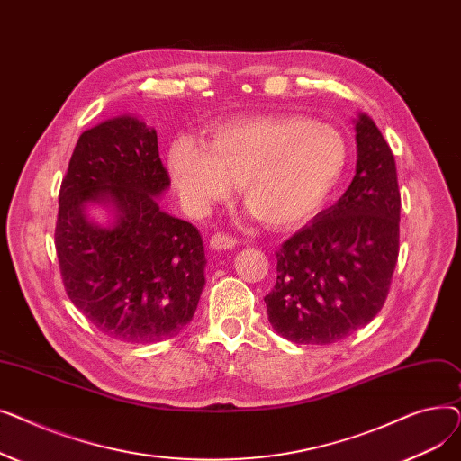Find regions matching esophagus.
<instances>
[{"instance_id":"esophagus-1","label":"esophagus","mask_w":461,"mask_h":461,"mask_svg":"<svg viewBox=\"0 0 461 461\" xmlns=\"http://www.w3.org/2000/svg\"><path fill=\"white\" fill-rule=\"evenodd\" d=\"M235 245H237V239L228 233H222V231L214 233L209 240V247L212 250H231V249H235Z\"/></svg>"}]
</instances>
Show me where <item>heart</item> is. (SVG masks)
Segmentation results:
<instances>
[{
  "label": "heart",
  "mask_w": 461,
  "mask_h": 461,
  "mask_svg": "<svg viewBox=\"0 0 461 461\" xmlns=\"http://www.w3.org/2000/svg\"><path fill=\"white\" fill-rule=\"evenodd\" d=\"M348 145L340 131L301 115H261L211 129L209 141L181 136L169 143L166 167L181 205L205 216L235 185L249 212L273 228L316 216L340 183Z\"/></svg>",
  "instance_id": "heart-1"
}]
</instances>
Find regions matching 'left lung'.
I'll return each instance as SVG.
<instances>
[{"label":"left lung","instance_id":"obj_1","mask_svg":"<svg viewBox=\"0 0 461 461\" xmlns=\"http://www.w3.org/2000/svg\"><path fill=\"white\" fill-rule=\"evenodd\" d=\"M355 131L349 188L276 252V284L265 304L273 329L289 342L342 340L368 325L389 295L400 252L396 162L366 113Z\"/></svg>","mask_w":461,"mask_h":461}]
</instances>
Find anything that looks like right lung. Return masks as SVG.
I'll return each instance as SVG.
<instances>
[{"label":"right lung","instance_id":"right-lung-1","mask_svg":"<svg viewBox=\"0 0 461 461\" xmlns=\"http://www.w3.org/2000/svg\"><path fill=\"white\" fill-rule=\"evenodd\" d=\"M169 176L155 129L131 115L78 138L59 190L56 252L65 292L110 338L151 344L190 323L205 284L200 231L158 207ZM89 203L113 207L95 225Z\"/></svg>","mask_w":461,"mask_h":461}]
</instances>
